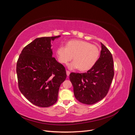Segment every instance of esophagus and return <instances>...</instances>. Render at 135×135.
I'll use <instances>...</instances> for the list:
<instances>
[{
	"label": "esophagus",
	"instance_id": "esophagus-1",
	"mask_svg": "<svg viewBox=\"0 0 135 135\" xmlns=\"http://www.w3.org/2000/svg\"><path fill=\"white\" fill-rule=\"evenodd\" d=\"M70 74V72L69 71H68V70H66V75H67V76H69Z\"/></svg>",
	"mask_w": 135,
	"mask_h": 135
}]
</instances>
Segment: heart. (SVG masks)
<instances>
[{"instance_id": "1", "label": "heart", "mask_w": 135, "mask_h": 135, "mask_svg": "<svg viewBox=\"0 0 135 135\" xmlns=\"http://www.w3.org/2000/svg\"><path fill=\"white\" fill-rule=\"evenodd\" d=\"M60 62L66 64L73 59L74 61L68 65L70 69L78 68L80 71L91 69L99 59L100 50L95 44L80 40H72L68 42L66 47L59 46L56 51Z\"/></svg>"}]
</instances>
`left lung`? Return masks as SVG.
Returning <instances> with one entry per match:
<instances>
[{
    "label": "left lung",
    "mask_w": 135,
    "mask_h": 135,
    "mask_svg": "<svg viewBox=\"0 0 135 135\" xmlns=\"http://www.w3.org/2000/svg\"><path fill=\"white\" fill-rule=\"evenodd\" d=\"M100 56L96 64L86 73H71L70 80L77 100L92 105L107 96L114 75L111 52L101 43Z\"/></svg>",
    "instance_id": "obj_1"
}]
</instances>
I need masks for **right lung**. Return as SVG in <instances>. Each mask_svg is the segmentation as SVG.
Listing matches in <instances>:
<instances>
[{
  "mask_svg": "<svg viewBox=\"0 0 135 135\" xmlns=\"http://www.w3.org/2000/svg\"><path fill=\"white\" fill-rule=\"evenodd\" d=\"M60 35L35 39L23 48L16 66L20 91L31 103L47 108L57 101L66 78L65 67L52 57L51 42Z\"/></svg>",
  "mask_w": 135,
  "mask_h": 135,
  "instance_id": "add662e5",
  "label": "right lung"
}]
</instances>
